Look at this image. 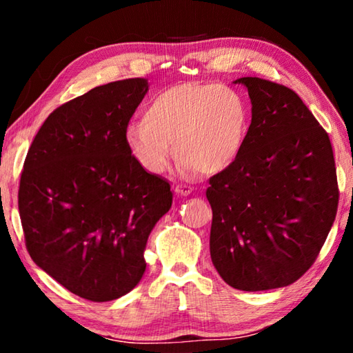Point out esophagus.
Wrapping results in <instances>:
<instances>
[{"label":"esophagus","mask_w":353,"mask_h":353,"mask_svg":"<svg viewBox=\"0 0 353 353\" xmlns=\"http://www.w3.org/2000/svg\"><path fill=\"white\" fill-rule=\"evenodd\" d=\"M174 191L181 196H188L191 191H193V187H190V185H185V183H177Z\"/></svg>","instance_id":"esophagus-1"}]
</instances>
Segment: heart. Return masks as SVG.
<instances>
[{
	"mask_svg": "<svg viewBox=\"0 0 353 353\" xmlns=\"http://www.w3.org/2000/svg\"><path fill=\"white\" fill-rule=\"evenodd\" d=\"M248 132L249 112L240 94L219 83L187 82L155 93L143 119H132L124 129V140L151 174L168 168L172 143L179 170L214 174L235 162Z\"/></svg>",
	"mask_w": 353,
	"mask_h": 353,
	"instance_id": "b5f03b06",
	"label": "heart"
}]
</instances>
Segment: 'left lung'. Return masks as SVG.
Here are the masks:
<instances>
[{"label":"left lung","mask_w":353,"mask_h":353,"mask_svg":"<svg viewBox=\"0 0 353 353\" xmlns=\"http://www.w3.org/2000/svg\"><path fill=\"white\" fill-rule=\"evenodd\" d=\"M252 121L240 155L210 177V255L232 288L265 291L305 274L330 232L339 190L328 134L296 92L240 77Z\"/></svg>","instance_id":"left-lung-1"}]
</instances>
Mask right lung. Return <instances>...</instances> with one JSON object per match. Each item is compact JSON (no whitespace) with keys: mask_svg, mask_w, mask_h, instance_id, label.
Instances as JSON below:
<instances>
[{"mask_svg":"<svg viewBox=\"0 0 353 353\" xmlns=\"http://www.w3.org/2000/svg\"><path fill=\"white\" fill-rule=\"evenodd\" d=\"M148 92L143 77L92 88L50 113L23 165L26 249L63 288L92 302L134 290L148 236L172 193L130 155L124 129Z\"/></svg>","mask_w":353,"mask_h":353,"instance_id":"right-lung-1","label":"right lung"}]
</instances>
